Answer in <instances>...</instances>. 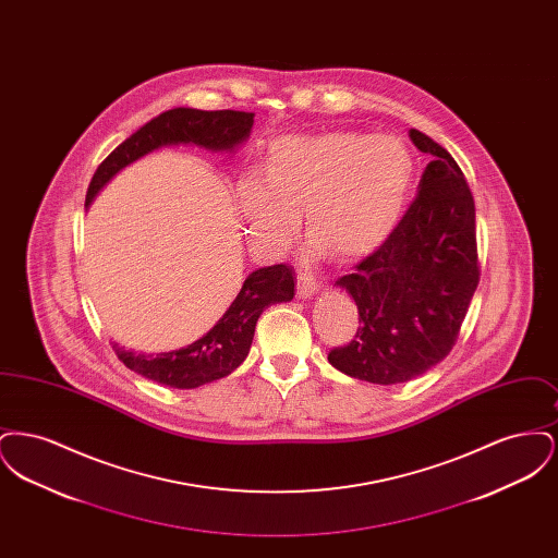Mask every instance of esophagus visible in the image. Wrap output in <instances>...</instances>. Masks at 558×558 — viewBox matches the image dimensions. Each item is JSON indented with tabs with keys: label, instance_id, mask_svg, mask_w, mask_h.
<instances>
[{
	"label": "esophagus",
	"instance_id": "34e87169",
	"mask_svg": "<svg viewBox=\"0 0 558 558\" xmlns=\"http://www.w3.org/2000/svg\"><path fill=\"white\" fill-rule=\"evenodd\" d=\"M318 282H316V278L312 274L299 271V276H296V296L299 299H310V296H314L318 292Z\"/></svg>",
	"mask_w": 558,
	"mask_h": 558
}]
</instances>
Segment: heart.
Returning a JSON list of instances; mask_svg holds the SVG:
<instances>
[{
  "mask_svg": "<svg viewBox=\"0 0 558 558\" xmlns=\"http://www.w3.org/2000/svg\"><path fill=\"white\" fill-rule=\"evenodd\" d=\"M414 173V155L396 135L289 133L269 142L264 175L240 178L236 205L262 251H287L303 213L316 253L349 262L391 236Z\"/></svg>",
  "mask_w": 558,
  "mask_h": 558,
  "instance_id": "obj_1",
  "label": "heart"
}]
</instances>
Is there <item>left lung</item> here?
I'll return each instance as SVG.
<instances>
[{
  "label": "left lung",
  "mask_w": 558,
  "mask_h": 558,
  "mask_svg": "<svg viewBox=\"0 0 558 558\" xmlns=\"http://www.w3.org/2000/svg\"><path fill=\"white\" fill-rule=\"evenodd\" d=\"M410 140L433 155L416 201L383 246L335 282L355 301L362 324L328 362L374 385L408 383L437 366L478 284L475 201L464 173L425 133L410 130Z\"/></svg>",
  "instance_id": "8db88e82"
}]
</instances>
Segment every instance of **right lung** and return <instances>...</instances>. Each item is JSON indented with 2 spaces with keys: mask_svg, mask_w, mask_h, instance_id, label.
Here are the masks:
<instances>
[{
  "mask_svg": "<svg viewBox=\"0 0 558 558\" xmlns=\"http://www.w3.org/2000/svg\"><path fill=\"white\" fill-rule=\"evenodd\" d=\"M253 117L255 112L240 110L186 107L165 110L132 133L100 162L87 187L85 207L92 205L98 192L119 171L165 146L194 144L211 153H234L242 142L248 140L255 121ZM294 282L296 278L292 267L284 264L259 267L246 276L228 312L198 341L157 355L135 353L117 343L112 349L130 371L142 374L144 378L173 389H196L239 368L248 355L257 319L269 305L291 301Z\"/></svg>",
  "mask_w": 558,
  "mask_h": 558,
  "instance_id": "1",
  "label": "right lung"
}]
</instances>
